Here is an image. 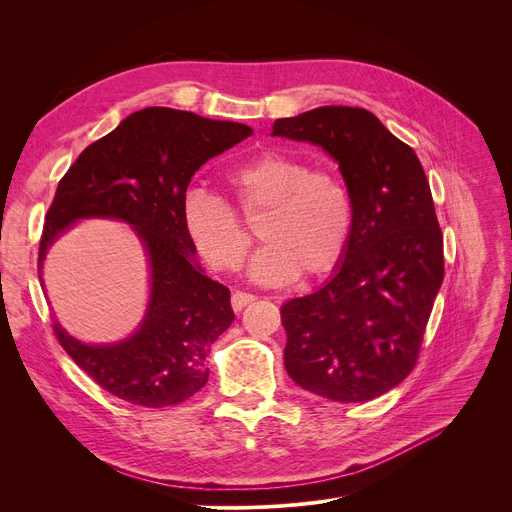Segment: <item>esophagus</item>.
<instances>
[{"mask_svg":"<svg viewBox=\"0 0 512 512\" xmlns=\"http://www.w3.org/2000/svg\"><path fill=\"white\" fill-rule=\"evenodd\" d=\"M255 301V297L253 294H249V292H242V290H236V292H232V309L234 311H242L245 309L249 303H253Z\"/></svg>","mask_w":512,"mask_h":512,"instance_id":"obj_1","label":"esophagus"}]
</instances>
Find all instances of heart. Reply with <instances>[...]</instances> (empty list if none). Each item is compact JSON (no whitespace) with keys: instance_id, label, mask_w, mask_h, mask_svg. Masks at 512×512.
<instances>
[{"instance_id":"obj_1","label":"heart","mask_w":512,"mask_h":512,"mask_svg":"<svg viewBox=\"0 0 512 512\" xmlns=\"http://www.w3.org/2000/svg\"><path fill=\"white\" fill-rule=\"evenodd\" d=\"M236 209L195 188L182 199V224L195 249L215 272H238L253 247L247 222H259L265 247L251 274L265 284H286L330 274L353 236V199L344 180L280 151H263L228 174Z\"/></svg>"}]
</instances>
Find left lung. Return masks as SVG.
I'll return each instance as SVG.
<instances>
[{"instance_id":"left-lung-1","label":"left lung","mask_w":512,"mask_h":512,"mask_svg":"<svg viewBox=\"0 0 512 512\" xmlns=\"http://www.w3.org/2000/svg\"><path fill=\"white\" fill-rule=\"evenodd\" d=\"M276 137L324 147L353 199L336 276L288 301L284 367L301 388L365 402L415 369L444 280V238L415 151L363 107L324 105L274 122Z\"/></svg>"}]
</instances>
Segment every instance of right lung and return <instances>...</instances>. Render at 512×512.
<instances>
[{
  "label": "right lung",
  "mask_w": 512,
  "mask_h": 512,
  "mask_svg": "<svg viewBox=\"0 0 512 512\" xmlns=\"http://www.w3.org/2000/svg\"><path fill=\"white\" fill-rule=\"evenodd\" d=\"M238 122L207 120L172 107H145L91 143L64 174L39 242L45 251L78 218H116L134 226L149 253L151 301L141 330L112 346L53 334L74 363L105 390L132 405L161 409L199 392L211 342L228 330L230 290L203 276L182 224V199L209 157L251 137Z\"/></svg>",
  "instance_id": "obj_1"
}]
</instances>
